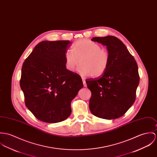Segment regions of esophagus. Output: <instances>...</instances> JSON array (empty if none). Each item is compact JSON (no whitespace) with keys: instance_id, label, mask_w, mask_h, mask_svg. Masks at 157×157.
I'll return each instance as SVG.
<instances>
[{"instance_id":"obj_1","label":"esophagus","mask_w":157,"mask_h":157,"mask_svg":"<svg viewBox=\"0 0 157 157\" xmlns=\"http://www.w3.org/2000/svg\"><path fill=\"white\" fill-rule=\"evenodd\" d=\"M82 81H83V85L85 87H86L87 86V85H86V83L85 80V79L84 78H82Z\"/></svg>"}]
</instances>
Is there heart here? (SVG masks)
Returning <instances> with one entry per match:
<instances>
[{
	"label": "heart",
	"mask_w": 157,
	"mask_h": 157,
	"mask_svg": "<svg viewBox=\"0 0 157 157\" xmlns=\"http://www.w3.org/2000/svg\"><path fill=\"white\" fill-rule=\"evenodd\" d=\"M72 51L65 53V65L70 71H74L79 65L78 73L83 77L92 75L94 78L101 77L106 71L110 63L108 51L101 48L100 44L87 39H83L74 43Z\"/></svg>",
	"instance_id": "1"
}]
</instances>
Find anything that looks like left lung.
<instances>
[{
	"mask_svg": "<svg viewBox=\"0 0 157 157\" xmlns=\"http://www.w3.org/2000/svg\"><path fill=\"white\" fill-rule=\"evenodd\" d=\"M91 41L105 45L110 63L98 78L86 80L92 95L89 109L95 116L114 119L125 114L136 100L139 84L138 66L127 47L113 36L94 37Z\"/></svg>",
	"mask_w": 157,
	"mask_h": 157,
	"instance_id": "obj_1",
	"label": "left lung"
}]
</instances>
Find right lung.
Instances as JSON below:
<instances>
[{
    "label": "right lung",
    "mask_w": 157,
    "mask_h": 157,
    "mask_svg": "<svg viewBox=\"0 0 157 157\" xmlns=\"http://www.w3.org/2000/svg\"><path fill=\"white\" fill-rule=\"evenodd\" d=\"M70 41H43L25 60L20 85L29 110L39 120L57 123L71 113V102L83 87L80 76L68 71L65 53Z\"/></svg>",
    "instance_id": "1"
}]
</instances>
